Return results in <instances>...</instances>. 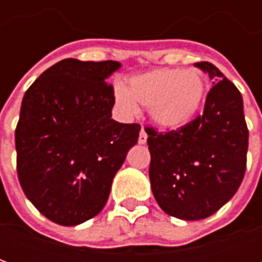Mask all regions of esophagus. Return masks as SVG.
<instances>
[{
    "mask_svg": "<svg viewBox=\"0 0 262 262\" xmlns=\"http://www.w3.org/2000/svg\"><path fill=\"white\" fill-rule=\"evenodd\" d=\"M147 142V133L144 129H142L140 132V136H139V144H144V143Z\"/></svg>",
    "mask_w": 262,
    "mask_h": 262,
    "instance_id": "esophagus-1",
    "label": "esophagus"
}]
</instances>
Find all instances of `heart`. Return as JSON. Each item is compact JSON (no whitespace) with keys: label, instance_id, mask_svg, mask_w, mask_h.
<instances>
[{"label":"heart","instance_id":"b5f03b06","mask_svg":"<svg viewBox=\"0 0 262 262\" xmlns=\"http://www.w3.org/2000/svg\"><path fill=\"white\" fill-rule=\"evenodd\" d=\"M206 94L205 77L198 70L159 67L132 75L126 88L116 86L115 99L127 114H136L140 103L163 129L188 125L202 105Z\"/></svg>","mask_w":262,"mask_h":262}]
</instances>
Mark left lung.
Listing matches in <instances>:
<instances>
[{"label":"left lung","instance_id":"obj_1","mask_svg":"<svg viewBox=\"0 0 262 262\" xmlns=\"http://www.w3.org/2000/svg\"><path fill=\"white\" fill-rule=\"evenodd\" d=\"M195 66L213 80L203 114L177 130L146 127L153 195L165 213L182 220L217 212L237 192L247 164L242 94L212 63Z\"/></svg>","mask_w":262,"mask_h":262}]
</instances>
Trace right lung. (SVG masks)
Instances as JSON below:
<instances>
[{
  "mask_svg": "<svg viewBox=\"0 0 262 262\" xmlns=\"http://www.w3.org/2000/svg\"><path fill=\"white\" fill-rule=\"evenodd\" d=\"M120 63L66 59L48 69L22 99L15 130L16 171L26 198L49 220L80 225L97 216L140 125L114 120Z\"/></svg>",
  "mask_w": 262,
  "mask_h": 262,
  "instance_id": "right-lung-1",
  "label": "right lung"
}]
</instances>
